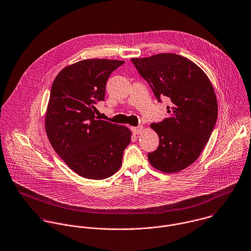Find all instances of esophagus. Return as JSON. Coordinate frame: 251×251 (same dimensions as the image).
Segmentation results:
<instances>
[{"label": "esophagus", "instance_id": "34e87169", "mask_svg": "<svg viewBox=\"0 0 251 251\" xmlns=\"http://www.w3.org/2000/svg\"><path fill=\"white\" fill-rule=\"evenodd\" d=\"M143 129L144 127L142 126H133V127H131V130H132V132H133L134 134H140V133H142Z\"/></svg>", "mask_w": 251, "mask_h": 251}]
</instances>
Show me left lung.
<instances>
[{
	"mask_svg": "<svg viewBox=\"0 0 251 251\" xmlns=\"http://www.w3.org/2000/svg\"><path fill=\"white\" fill-rule=\"evenodd\" d=\"M131 62L149 83L158 101L166 98L169 117L150 126L159 146L148 153L151 165L163 173L179 172L201 154L215 127L217 100L214 87L196 64L173 53H161Z\"/></svg>",
	"mask_w": 251,
	"mask_h": 251,
	"instance_id": "obj_1",
	"label": "left lung"
}]
</instances>
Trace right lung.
Listing matches in <instances>:
<instances>
[{"label": "right lung", "mask_w": 251, "mask_h": 251, "mask_svg": "<svg viewBox=\"0 0 251 251\" xmlns=\"http://www.w3.org/2000/svg\"><path fill=\"white\" fill-rule=\"evenodd\" d=\"M125 62L89 59L64 68L53 81L45 114V131L58 155L79 176L103 179L122 165L131 140L125 126L100 120L98 101L104 100L110 74Z\"/></svg>", "instance_id": "1"}]
</instances>
